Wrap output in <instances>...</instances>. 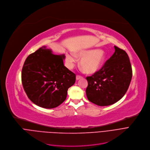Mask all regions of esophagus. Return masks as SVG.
Returning a JSON list of instances; mask_svg holds the SVG:
<instances>
[{"label": "esophagus", "instance_id": "34e87169", "mask_svg": "<svg viewBox=\"0 0 150 150\" xmlns=\"http://www.w3.org/2000/svg\"><path fill=\"white\" fill-rule=\"evenodd\" d=\"M82 76L77 75V76H76V80H77V81H78V80H79V79H82Z\"/></svg>", "mask_w": 150, "mask_h": 150}]
</instances>
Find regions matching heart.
<instances>
[{
    "label": "heart",
    "mask_w": 150,
    "mask_h": 150,
    "mask_svg": "<svg viewBox=\"0 0 150 150\" xmlns=\"http://www.w3.org/2000/svg\"><path fill=\"white\" fill-rule=\"evenodd\" d=\"M106 52L102 49L81 50L73 54H68L66 63L69 69H72L77 62V58L81 59L80 65L82 69L87 74H94L103 67L106 59Z\"/></svg>",
    "instance_id": "b5f03b06"
}]
</instances>
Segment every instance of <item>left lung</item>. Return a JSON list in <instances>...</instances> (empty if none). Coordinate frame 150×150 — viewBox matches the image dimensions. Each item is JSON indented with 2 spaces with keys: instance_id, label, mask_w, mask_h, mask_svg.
Segmentation results:
<instances>
[{
  "instance_id": "obj_1",
  "label": "left lung",
  "mask_w": 150,
  "mask_h": 150,
  "mask_svg": "<svg viewBox=\"0 0 150 150\" xmlns=\"http://www.w3.org/2000/svg\"><path fill=\"white\" fill-rule=\"evenodd\" d=\"M115 51L104 66L87 77L86 95L88 100L99 106L117 103L125 95L132 79V68L127 53L114 46Z\"/></svg>"
}]
</instances>
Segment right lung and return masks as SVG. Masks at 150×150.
Listing matches in <instances>:
<instances>
[{
  "instance_id": "add662e5",
  "label": "right lung",
  "mask_w": 150,
  "mask_h": 150,
  "mask_svg": "<svg viewBox=\"0 0 150 150\" xmlns=\"http://www.w3.org/2000/svg\"><path fill=\"white\" fill-rule=\"evenodd\" d=\"M65 54H54L42 46L26 59L22 69V83L30 101L41 108L52 109L67 98L76 75L63 65Z\"/></svg>"
}]
</instances>
